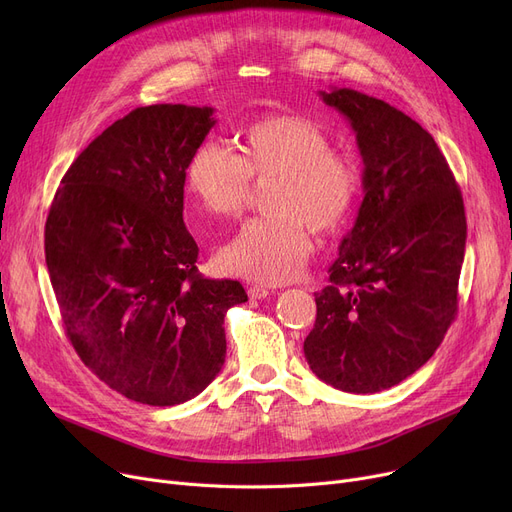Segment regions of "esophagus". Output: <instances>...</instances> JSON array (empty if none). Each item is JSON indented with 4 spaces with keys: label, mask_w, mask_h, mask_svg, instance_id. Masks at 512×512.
<instances>
[{
    "label": "esophagus",
    "mask_w": 512,
    "mask_h": 512,
    "mask_svg": "<svg viewBox=\"0 0 512 512\" xmlns=\"http://www.w3.org/2000/svg\"><path fill=\"white\" fill-rule=\"evenodd\" d=\"M270 294H272V290L270 288H265V286H251L249 288V297L251 299H265V297H270Z\"/></svg>",
    "instance_id": "esophagus-1"
}]
</instances>
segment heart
<instances>
[{"instance_id":"b5f03b06","label":"heart","mask_w":512,"mask_h":512,"mask_svg":"<svg viewBox=\"0 0 512 512\" xmlns=\"http://www.w3.org/2000/svg\"><path fill=\"white\" fill-rule=\"evenodd\" d=\"M276 178L265 211L220 251L230 274L286 284L311 257L315 232L336 230L361 191L355 155L332 149L324 128L299 114H270L242 132L240 153L203 143L186 164V191L211 218L232 220L245 209L251 180Z\"/></svg>"}]
</instances>
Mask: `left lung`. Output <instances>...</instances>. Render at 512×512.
<instances>
[{"instance_id": "obj_1", "label": "left lung", "mask_w": 512, "mask_h": 512, "mask_svg": "<svg viewBox=\"0 0 512 512\" xmlns=\"http://www.w3.org/2000/svg\"><path fill=\"white\" fill-rule=\"evenodd\" d=\"M319 95L357 134L365 195L330 286L315 292L303 351L319 380L373 394L432 359L454 321L465 205L446 157L413 118L353 89Z\"/></svg>"}]
</instances>
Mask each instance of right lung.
Returning a JSON list of instances; mask_svg holds the SVG:
<instances>
[{
  "label": "right lung",
  "mask_w": 512,
  "mask_h": 512,
  "mask_svg": "<svg viewBox=\"0 0 512 512\" xmlns=\"http://www.w3.org/2000/svg\"><path fill=\"white\" fill-rule=\"evenodd\" d=\"M213 124V107H137L74 159L47 215L66 336L101 382L141 405L203 392L226 359V311L247 301L240 282L197 272L182 220L186 164Z\"/></svg>",
  "instance_id": "add662e5"
}]
</instances>
